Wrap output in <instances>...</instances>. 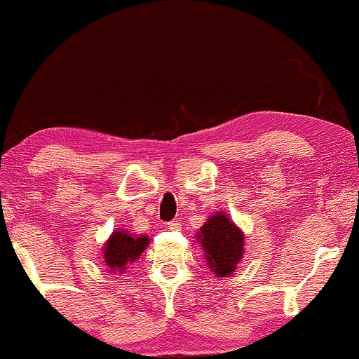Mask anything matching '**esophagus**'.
I'll list each match as a JSON object with an SVG mask.
<instances>
[{
  "label": "esophagus",
  "mask_w": 359,
  "mask_h": 359,
  "mask_svg": "<svg viewBox=\"0 0 359 359\" xmlns=\"http://www.w3.org/2000/svg\"><path fill=\"white\" fill-rule=\"evenodd\" d=\"M166 227H168L170 230H180L181 229V224L178 222V220H171V222L166 224Z\"/></svg>",
  "instance_id": "34e87169"
}]
</instances>
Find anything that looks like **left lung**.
I'll list each match as a JSON object with an SVG mask.
<instances>
[{
	"mask_svg": "<svg viewBox=\"0 0 359 359\" xmlns=\"http://www.w3.org/2000/svg\"><path fill=\"white\" fill-rule=\"evenodd\" d=\"M196 238L203 245L205 259L215 276L227 278L235 271L243 255V232L227 214L210 215Z\"/></svg>",
	"mask_w": 359,
	"mask_h": 359,
	"instance_id": "obj_1",
	"label": "left lung"
}]
</instances>
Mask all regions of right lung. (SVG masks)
Wrapping results in <instances>:
<instances>
[{"mask_svg":"<svg viewBox=\"0 0 359 359\" xmlns=\"http://www.w3.org/2000/svg\"><path fill=\"white\" fill-rule=\"evenodd\" d=\"M149 245L147 235H130L127 230H116L104 245V263L111 271H122L126 264L135 262Z\"/></svg>","mask_w":359,"mask_h":359,"instance_id":"1","label":"right lung"}]
</instances>
